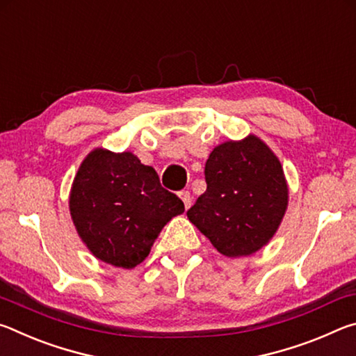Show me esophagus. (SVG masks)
<instances>
[{
    "label": "esophagus",
    "instance_id": "obj_1",
    "mask_svg": "<svg viewBox=\"0 0 356 356\" xmlns=\"http://www.w3.org/2000/svg\"><path fill=\"white\" fill-rule=\"evenodd\" d=\"M179 197H180V200H182L185 209H190V206H191V195H190V191H186V190L180 191L179 193Z\"/></svg>",
    "mask_w": 356,
    "mask_h": 356
}]
</instances>
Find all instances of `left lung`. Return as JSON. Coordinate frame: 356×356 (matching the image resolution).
Wrapping results in <instances>:
<instances>
[{"mask_svg": "<svg viewBox=\"0 0 356 356\" xmlns=\"http://www.w3.org/2000/svg\"><path fill=\"white\" fill-rule=\"evenodd\" d=\"M207 190L186 216L216 251L250 256L267 245L286 213L289 188L272 149L257 136L216 146L206 163Z\"/></svg>", "mask_w": 356, "mask_h": 356, "instance_id": "1", "label": "left lung"}]
</instances>
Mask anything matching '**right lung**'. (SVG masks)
<instances>
[{
  "instance_id": "obj_1",
  "label": "right lung",
  "mask_w": 356,
  "mask_h": 356,
  "mask_svg": "<svg viewBox=\"0 0 356 356\" xmlns=\"http://www.w3.org/2000/svg\"><path fill=\"white\" fill-rule=\"evenodd\" d=\"M69 209L88 250L122 268L141 264L166 222L185 210L184 202L160 185L152 166L131 152L102 147L78 168Z\"/></svg>"
}]
</instances>
